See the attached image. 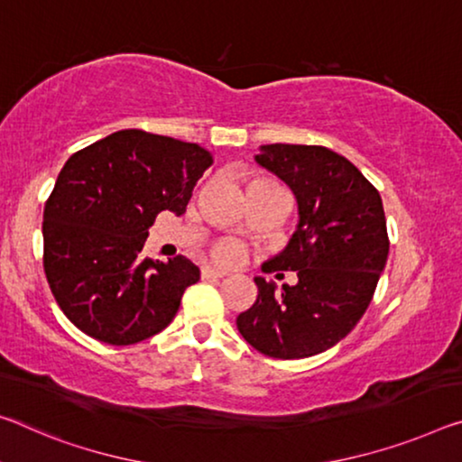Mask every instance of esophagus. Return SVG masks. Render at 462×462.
Returning a JSON list of instances; mask_svg holds the SVG:
<instances>
[{
	"instance_id": "esophagus-1",
	"label": "esophagus",
	"mask_w": 462,
	"mask_h": 462,
	"mask_svg": "<svg viewBox=\"0 0 462 462\" xmlns=\"http://www.w3.org/2000/svg\"><path fill=\"white\" fill-rule=\"evenodd\" d=\"M223 276H226V273L221 271V268H212V266L202 268V279H223Z\"/></svg>"
}]
</instances>
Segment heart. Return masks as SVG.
<instances>
[{
    "label": "heart",
    "instance_id": "heart-1",
    "mask_svg": "<svg viewBox=\"0 0 462 462\" xmlns=\"http://www.w3.org/2000/svg\"><path fill=\"white\" fill-rule=\"evenodd\" d=\"M260 183H274V181L268 180V177H264V175H258V177H254L250 183H247V188L260 186ZM215 258L218 262H223V264H236V262L241 258V245L233 239L218 241V244L215 245Z\"/></svg>",
    "mask_w": 462,
    "mask_h": 462
}]
</instances>
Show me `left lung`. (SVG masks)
Instances as JSON below:
<instances>
[{
    "mask_svg": "<svg viewBox=\"0 0 462 462\" xmlns=\"http://www.w3.org/2000/svg\"><path fill=\"white\" fill-rule=\"evenodd\" d=\"M254 161L295 196L293 236L266 264L297 273V282L279 291L255 276L258 297L237 328L268 357H311L349 335L372 301L390 247L384 207L364 173L326 146L264 144Z\"/></svg>",
    "mask_w": 462,
    "mask_h": 462,
    "instance_id": "1",
    "label": "left lung"
}]
</instances>
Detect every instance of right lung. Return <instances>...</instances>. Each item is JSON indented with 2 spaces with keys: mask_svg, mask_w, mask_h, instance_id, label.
<instances>
[{
  "mask_svg": "<svg viewBox=\"0 0 462 462\" xmlns=\"http://www.w3.org/2000/svg\"><path fill=\"white\" fill-rule=\"evenodd\" d=\"M212 165L207 148L142 130L111 134L72 154L42 212L45 274L69 322L109 345L167 328L200 279L186 255L146 258L159 212H186Z\"/></svg>",
  "mask_w": 462,
  "mask_h": 462,
  "instance_id": "1",
  "label": "right lung"
}]
</instances>
